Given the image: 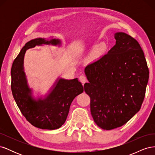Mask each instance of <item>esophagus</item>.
Here are the masks:
<instances>
[{
    "label": "esophagus",
    "instance_id": "obj_1",
    "mask_svg": "<svg viewBox=\"0 0 155 155\" xmlns=\"http://www.w3.org/2000/svg\"><path fill=\"white\" fill-rule=\"evenodd\" d=\"M79 81L81 82V83L83 84V85L84 84H85L87 82V78L85 76H81L80 77H79Z\"/></svg>",
    "mask_w": 155,
    "mask_h": 155
}]
</instances>
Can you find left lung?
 Returning a JSON list of instances; mask_svg holds the SVG:
<instances>
[{"label":"left lung","mask_w":155,"mask_h":155,"mask_svg":"<svg viewBox=\"0 0 155 155\" xmlns=\"http://www.w3.org/2000/svg\"><path fill=\"white\" fill-rule=\"evenodd\" d=\"M116 45L86 67L94 122L104 130L125 124L141 108L149 79V69L138 41L124 32L114 34Z\"/></svg>","instance_id":"1"}]
</instances>
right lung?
<instances>
[{"label":"right lung","mask_w":155,"mask_h":155,"mask_svg":"<svg viewBox=\"0 0 155 155\" xmlns=\"http://www.w3.org/2000/svg\"><path fill=\"white\" fill-rule=\"evenodd\" d=\"M60 43V41L56 39L48 41L37 38L28 41L13 61L11 70V88L18 107L32 125L42 129L54 130L61 127L67 120L72 101L84 90L77 78L70 80L61 78L44 99L36 100L31 96V90L28 86L23 70L26 51L36 45Z\"/></svg>","instance_id":"right-lung-1"}]
</instances>
